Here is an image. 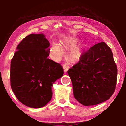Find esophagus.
Segmentation results:
<instances>
[{
  "label": "esophagus",
  "instance_id": "34e87169",
  "mask_svg": "<svg viewBox=\"0 0 126 126\" xmlns=\"http://www.w3.org/2000/svg\"><path fill=\"white\" fill-rule=\"evenodd\" d=\"M63 70H64L65 72H66L67 71H68L69 68V66L67 64H63Z\"/></svg>",
  "mask_w": 126,
  "mask_h": 126
}]
</instances>
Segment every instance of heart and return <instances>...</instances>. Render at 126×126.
Returning a JSON list of instances; mask_svg holds the SVG:
<instances>
[{"mask_svg":"<svg viewBox=\"0 0 126 126\" xmlns=\"http://www.w3.org/2000/svg\"><path fill=\"white\" fill-rule=\"evenodd\" d=\"M76 44V41L73 39H70L68 40L65 41L63 45L68 47H72L75 46ZM50 53L51 56L56 59H59L63 55V47L57 44H53L51 46L50 49ZM81 53L80 50L77 48L72 49L70 51L69 57L70 59L73 61H76L81 58Z\"/></svg>","mask_w":126,"mask_h":126,"instance_id":"obj_1","label":"heart"}]
</instances>
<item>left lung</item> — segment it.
Masks as SVG:
<instances>
[{"instance_id":"left-lung-1","label":"left lung","mask_w":126,"mask_h":126,"mask_svg":"<svg viewBox=\"0 0 126 126\" xmlns=\"http://www.w3.org/2000/svg\"><path fill=\"white\" fill-rule=\"evenodd\" d=\"M68 73L74 97L84 106L104 102L115 92L118 69L111 49L104 42L82 53L79 61Z\"/></svg>"}]
</instances>
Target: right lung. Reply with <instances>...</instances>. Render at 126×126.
I'll list each match as a JSON object with an SVG mask.
<instances>
[{
	"label": "right lung",
	"instance_id": "add662e5",
	"mask_svg": "<svg viewBox=\"0 0 126 126\" xmlns=\"http://www.w3.org/2000/svg\"><path fill=\"white\" fill-rule=\"evenodd\" d=\"M50 43L43 34H30L22 39L11 61L10 82L20 102L41 108L52 97V86L63 76L61 65L47 58Z\"/></svg>",
	"mask_w": 126,
	"mask_h": 126
}]
</instances>
